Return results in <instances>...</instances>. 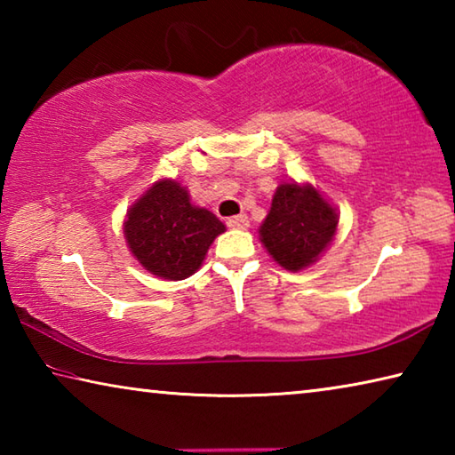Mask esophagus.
Masks as SVG:
<instances>
[{
	"label": "esophagus",
	"instance_id": "1",
	"mask_svg": "<svg viewBox=\"0 0 455 455\" xmlns=\"http://www.w3.org/2000/svg\"><path fill=\"white\" fill-rule=\"evenodd\" d=\"M228 227L230 228H249V217L246 214H236V217H230L228 219Z\"/></svg>",
	"mask_w": 455,
	"mask_h": 455
}]
</instances>
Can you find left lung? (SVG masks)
Here are the masks:
<instances>
[{
    "instance_id": "left-lung-1",
    "label": "left lung",
    "mask_w": 455,
    "mask_h": 455,
    "mask_svg": "<svg viewBox=\"0 0 455 455\" xmlns=\"http://www.w3.org/2000/svg\"><path fill=\"white\" fill-rule=\"evenodd\" d=\"M337 211L317 188L283 182L275 192L259 236L276 263L297 273L323 255L337 233Z\"/></svg>"
}]
</instances>
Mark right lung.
I'll return each instance as SVG.
<instances>
[{
  "label": "right lung",
  "mask_w": 455,
  "mask_h": 455,
  "mask_svg": "<svg viewBox=\"0 0 455 455\" xmlns=\"http://www.w3.org/2000/svg\"><path fill=\"white\" fill-rule=\"evenodd\" d=\"M225 225L217 214L190 203L176 180L154 182L130 206L124 220L128 249L152 275L182 281L195 275Z\"/></svg>",
  "instance_id": "right-lung-1"
}]
</instances>
